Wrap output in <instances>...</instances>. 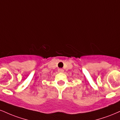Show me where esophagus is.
<instances>
[{"label": "esophagus", "mask_w": 120, "mask_h": 120, "mask_svg": "<svg viewBox=\"0 0 120 120\" xmlns=\"http://www.w3.org/2000/svg\"><path fill=\"white\" fill-rule=\"evenodd\" d=\"M58 71L59 73H63V72H64V70H63V69H59Z\"/></svg>", "instance_id": "obj_1"}]
</instances>
